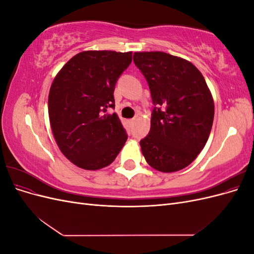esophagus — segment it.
Listing matches in <instances>:
<instances>
[{
	"mask_svg": "<svg viewBox=\"0 0 254 254\" xmlns=\"http://www.w3.org/2000/svg\"><path fill=\"white\" fill-rule=\"evenodd\" d=\"M134 122H135V119H132V120H129V123H130V124H134Z\"/></svg>",
	"mask_w": 254,
	"mask_h": 254,
	"instance_id": "esophagus-1",
	"label": "esophagus"
}]
</instances>
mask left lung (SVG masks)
I'll return each mask as SVG.
<instances>
[{
    "label": "left lung",
    "mask_w": 254,
    "mask_h": 254,
    "mask_svg": "<svg viewBox=\"0 0 254 254\" xmlns=\"http://www.w3.org/2000/svg\"><path fill=\"white\" fill-rule=\"evenodd\" d=\"M133 63L148 82L155 108L143 156L163 173L183 170L209 139L214 101L200 71L190 61L163 52H135Z\"/></svg>",
    "instance_id": "8db88e82"
}]
</instances>
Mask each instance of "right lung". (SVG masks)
Listing matches in <instances>:
<instances>
[{"label":"right lung","mask_w":254,"mask_h":254,"mask_svg":"<svg viewBox=\"0 0 254 254\" xmlns=\"http://www.w3.org/2000/svg\"><path fill=\"white\" fill-rule=\"evenodd\" d=\"M132 52L84 51L54 78L49 94L51 128L59 149L73 164L96 171L110 165L127 141L114 108L113 92L131 64Z\"/></svg>","instance_id":"add662e5"}]
</instances>
